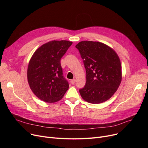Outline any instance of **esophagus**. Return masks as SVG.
Here are the masks:
<instances>
[{
	"label": "esophagus",
	"mask_w": 148,
	"mask_h": 148,
	"mask_svg": "<svg viewBox=\"0 0 148 148\" xmlns=\"http://www.w3.org/2000/svg\"><path fill=\"white\" fill-rule=\"evenodd\" d=\"M71 84H74L75 83V79H72V80H71Z\"/></svg>",
	"instance_id": "obj_1"
}]
</instances>
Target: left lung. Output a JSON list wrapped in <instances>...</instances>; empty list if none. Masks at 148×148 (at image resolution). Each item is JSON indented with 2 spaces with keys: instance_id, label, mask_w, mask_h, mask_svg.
Listing matches in <instances>:
<instances>
[{
  "instance_id": "obj_1",
  "label": "left lung",
  "mask_w": 148,
  "mask_h": 148,
  "mask_svg": "<svg viewBox=\"0 0 148 148\" xmlns=\"http://www.w3.org/2000/svg\"><path fill=\"white\" fill-rule=\"evenodd\" d=\"M86 69V82L79 89L82 98L92 104L110 99L122 80V67L116 53L108 45L96 41H84L75 45Z\"/></svg>"
}]
</instances>
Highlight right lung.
Here are the masks:
<instances>
[{
  "instance_id": "obj_1",
  "label": "right lung",
  "mask_w": 148,
  "mask_h": 148,
  "mask_svg": "<svg viewBox=\"0 0 148 148\" xmlns=\"http://www.w3.org/2000/svg\"><path fill=\"white\" fill-rule=\"evenodd\" d=\"M73 42L51 41L38 49L27 68V80L34 94L47 103L57 102L69 88L60 64V59Z\"/></svg>"
}]
</instances>
